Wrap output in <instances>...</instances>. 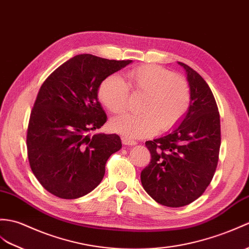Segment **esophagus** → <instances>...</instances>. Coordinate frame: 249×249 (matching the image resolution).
<instances>
[{"label":"esophagus","mask_w":249,"mask_h":249,"mask_svg":"<svg viewBox=\"0 0 249 249\" xmlns=\"http://www.w3.org/2000/svg\"><path fill=\"white\" fill-rule=\"evenodd\" d=\"M122 142H123V144H125V145H136L137 144V142L135 140H131V139H128L126 137L122 138Z\"/></svg>","instance_id":"esophagus-1"}]
</instances>
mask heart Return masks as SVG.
Masks as SVG:
<instances>
[{
  "label": "heart",
  "instance_id": "heart-1",
  "mask_svg": "<svg viewBox=\"0 0 249 249\" xmlns=\"http://www.w3.org/2000/svg\"><path fill=\"white\" fill-rule=\"evenodd\" d=\"M129 86L118 75L103 80L98 96L108 110L119 114L128 105L130 89L146 94L142 113H126L114 119L111 127L127 138H143L158 129L176 125L189 110L191 91L188 83L174 72L158 66H142L127 74Z\"/></svg>",
  "mask_w": 249,
  "mask_h": 249
}]
</instances>
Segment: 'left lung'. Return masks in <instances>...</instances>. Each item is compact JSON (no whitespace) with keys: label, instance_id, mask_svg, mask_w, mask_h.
<instances>
[{"label":"left lung","instance_id":"8db88e82","mask_svg":"<svg viewBox=\"0 0 249 249\" xmlns=\"http://www.w3.org/2000/svg\"><path fill=\"white\" fill-rule=\"evenodd\" d=\"M191 104L181 124L169 135L146 141L151 161L141 182L157 203L172 208L197 199L209 186L217 166L221 122L215 98L206 80L183 62Z\"/></svg>","mask_w":249,"mask_h":249}]
</instances>
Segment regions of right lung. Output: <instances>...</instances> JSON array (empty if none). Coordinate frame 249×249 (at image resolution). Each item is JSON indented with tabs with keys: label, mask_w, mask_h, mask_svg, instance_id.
Segmentation results:
<instances>
[{
	"label": "right lung",
	"mask_w": 249,
	"mask_h": 249,
	"mask_svg": "<svg viewBox=\"0 0 249 249\" xmlns=\"http://www.w3.org/2000/svg\"><path fill=\"white\" fill-rule=\"evenodd\" d=\"M131 61L76 55L40 87L28 121L27 157L38 181L57 197L74 199L94 190L107 160L122 147L118 135L90 134L107 122L98 87Z\"/></svg>",
	"instance_id": "obj_1"
}]
</instances>
